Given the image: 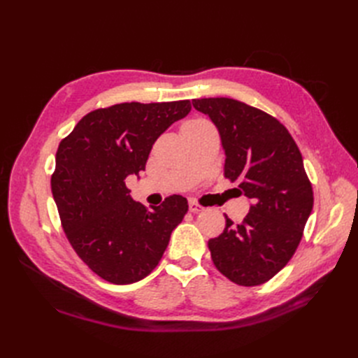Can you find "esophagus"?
<instances>
[{"mask_svg":"<svg viewBox=\"0 0 358 358\" xmlns=\"http://www.w3.org/2000/svg\"><path fill=\"white\" fill-rule=\"evenodd\" d=\"M204 208L201 204H199L197 201H189V212H192V213H199V212H201Z\"/></svg>","mask_w":358,"mask_h":358,"instance_id":"34e87169","label":"esophagus"}]
</instances>
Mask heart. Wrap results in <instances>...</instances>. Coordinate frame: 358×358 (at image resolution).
<instances>
[{
	"instance_id": "1",
	"label": "heart",
	"mask_w": 358,
	"mask_h": 358,
	"mask_svg": "<svg viewBox=\"0 0 358 358\" xmlns=\"http://www.w3.org/2000/svg\"><path fill=\"white\" fill-rule=\"evenodd\" d=\"M197 121H201V119H194V121H189V122H197Z\"/></svg>"
}]
</instances>
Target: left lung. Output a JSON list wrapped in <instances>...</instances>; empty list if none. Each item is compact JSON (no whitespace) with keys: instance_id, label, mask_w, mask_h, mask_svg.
Masks as SVG:
<instances>
[{"instance_id":"obj_1","label":"left lung","mask_w":358,"mask_h":358,"mask_svg":"<svg viewBox=\"0 0 358 358\" xmlns=\"http://www.w3.org/2000/svg\"><path fill=\"white\" fill-rule=\"evenodd\" d=\"M192 106L218 127L224 176L252 200L241 224L225 216L224 231L208 242L212 262L237 285H262L294 255L313 208L301 154L288 129L257 107L225 96Z\"/></svg>"}]
</instances>
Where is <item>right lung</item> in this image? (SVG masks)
I'll list each match as a JSON object with an SVG mask.
<instances>
[{"label": "right lung", "mask_w": 358, "mask_h": 358, "mask_svg": "<svg viewBox=\"0 0 358 358\" xmlns=\"http://www.w3.org/2000/svg\"><path fill=\"white\" fill-rule=\"evenodd\" d=\"M189 110V100L119 103L85 115L61 140L50 188L62 230L82 262L107 282L146 278L188 212L182 196L149 210L129 197L125 178L145 170L157 138Z\"/></svg>", "instance_id": "obj_1"}]
</instances>
